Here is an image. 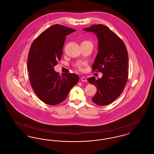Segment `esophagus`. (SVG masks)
<instances>
[{
    "label": "esophagus",
    "instance_id": "34e87169",
    "mask_svg": "<svg viewBox=\"0 0 154 154\" xmlns=\"http://www.w3.org/2000/svg\"><path fill=\"white\" fill-rule=\"evenodd\" d=\"M80 79L81 81H84V82H87V80L86 77H84V76H82V77H81Z\"/></svg>",
    "mask_w": 154,
    "mask_h": 154
}]
</instances>
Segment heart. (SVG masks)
<instances>
[{"label": "heart", "mask_w": 154, "mask_h": 154, "mask_svg": "<svg viewBox=\"0 0 154 154\" xmlns=\"http://www.w3.org/2000/svg\"><path fill=\"white\" fill-rule=\"evenodd\" d=\"M83 43H91L90 42H89V41H87V40H85V41H83L82 43H81V44H83ZM83 65H84V64H82V63H78L77 65V68L79 69H80V70H82V66H83Z\"/></svg>", "instance_id": "1"}]
</instances>
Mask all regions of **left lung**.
Segmentation results:
<instances>
[{"label":"left lung","mask_w":154,"mask_h":154,"mask_svg":"<svg viewBox=\"0 0 154 154\" xmlns=\"http://www.w3.org/2000/svg\"><path fill=\"white\" fill-rule=\"evenodd\" d=\"M83 29L94 33L98 38L99 52L92 68L102 72V77L96 80L92 77L88 81L97 88L92 102L106 106L113 102L124 89L128 78V51L123 41L104 25L95 24Z\"/></svg>","instance_id":"obj_1"}]
</instances>
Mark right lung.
<instances>
[{"label": "right lung", "instance_id": "obj_1", "mask_svg": "<svg viewBox=\"0 0 154 154\" xmlns=\"http://www.w3.org/2000/svg\"><path fill=\"white\" fill-rule=\"evenodd\" d=\"M74 31L54 25L40 34L30 46L27 65L30 82L37 97L47 104L57 105L65 100L79 80L76 74L59 75L54 69L62 57L66 36Z\"/></svg>", "mask_w": 154, "mask_h": 154}]
</instances>
